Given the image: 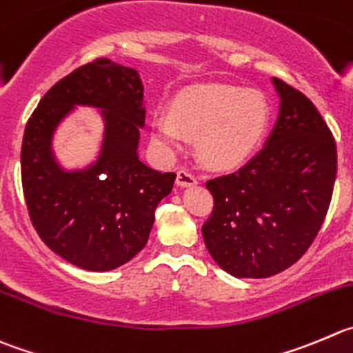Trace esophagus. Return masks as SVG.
<instances>
[{
    "label": "esophagus",
    "instance_id": "34e87169",
    "mask_svg": "<svg viewBox=\"0 0 353 353\" xmlns=\"http://www.w3.org/2000/svg\"><path fill=\"white\" fill-rule=\"evenodd\" d=\"M176 183H179L180 187H192L197 183V179L190 173V171L180 170L179 173H176Z\"/></svg>",
    "mask_w": 353,
    "mask_h": 353
}]
</instances>
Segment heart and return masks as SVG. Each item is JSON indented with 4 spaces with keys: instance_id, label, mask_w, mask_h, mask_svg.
<instances>
[{
    "instance_id": "b5f03b06",
    "label": "heart",
    "mask_w": 353,
    "mask_h": 353,
    "mask_svg": "<svg viewBox=\"0 0 353 353\" xmlns=\"http://www.w3.org/2000/svg\"><path fill=\"white\" fill-rule=\"evenodd\" d=\"M270 107L261 93L232 85H201L182 90L168 105V116L150 123V139L166 156L196 139L201 163L227 171L246 163L261 145Z\"/></svg>"
}]
</instances>
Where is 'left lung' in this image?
Masks as SVG:
<instances>
[{"label": "left lung", "instance_id": "left-lung-1", "mask_svg": "<svg viewBox=\"0 0 353 353\" xmlns=\"http://www.w3.org/2000/svg\"><path fill=\"white\" fill-rule=\"evenodd\" d=\"M279 117L239 171L208 180L214 199L203 237L234 277L263 279L296 263L321 230L336 180V142L314 103L272 78Z\"/></svg>", "mask_w": 353, "mask_h": 353}]
</instances>
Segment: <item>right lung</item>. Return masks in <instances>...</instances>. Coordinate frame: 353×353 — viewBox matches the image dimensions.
I'll return each instance as SVG.
<instances>
[{
    "instance_id": "right-lung-1",
    "label": "right lung",
    "mask_w": 353,
    "mask_h": 353,
    "mask_svg": "<svg viewBox=\"0 0 353 353\" xmlns=\"http://www.w3.org/2000/svg\"><path fill=\"white\" fill-rule=\"evenodd\" d=\"M76 105L101 109L104 140L95 163L67 172L56 163L52 135ZM143 124L139 72L109 59L93 60L60 79L29 117L20 152L23 197L38 236L69 263L112 270L149 241L154 211L176 174L140 161Z\"/></svg>"
}]
</instances>
